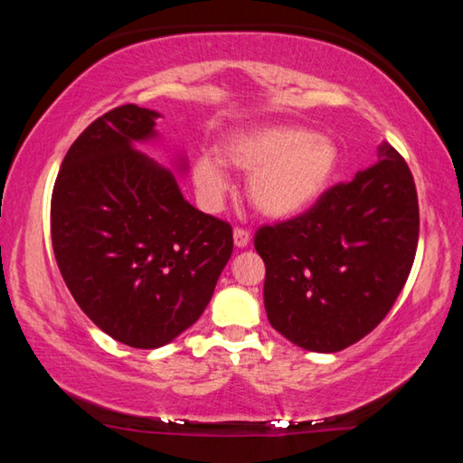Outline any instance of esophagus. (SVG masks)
<instances>
[{
  "label": "esophagus",
  "mask_w": 463,
  "mask_h": 463,
  "mask_svg": "<svg viewBox=\"0 0 463 463\" xmlns=\"http://www.w3.org/2000/svg\"><path fill=\"white\" fill-rule=\"evenodd\" d=\"M232 239H234V247L245 249L249 242H250V232L245 231V229H234Z\"/></svg>",
  "instance_id": "esophagus-1"
}]
</instances>
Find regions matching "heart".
<instances>
[{
	"mask_svg": "<svg viewBox=\"0 0 463 463\" xmlns=\"http://www.w3.org/2000/svg\"><path fill=\"white\" fill-rule=\"evenodd\" d=\"M225 165L249 175L247 194L257 213L292 218L323 198L339 167L333 138L296 124H273L232 132L224 138ZM218 156L202 153L194 161V182L203 198L218 202L226 192V171Z\"/></svg>",
	"mask_w": 463,
	"mask_h": 463,
	"instance_id": "b5f03b06",
	"label": "heart"
}]
</instances>
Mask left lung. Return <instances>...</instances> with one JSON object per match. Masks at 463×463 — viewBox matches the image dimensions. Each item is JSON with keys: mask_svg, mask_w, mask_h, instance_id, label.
Returning <instances> with one entry per match:
<instances>
[{"mask_svg": "<svg viewBox=\"0 0 463 463\" xmlns=\"http://www.w3.org/2000/svg\"><path fill=\"white\" fill-rule=\"evenodd\" d=\"M417 242L412 174L396 148L382 143L372 167L331 187L308 213L257 231L271 326L317 354L364 339L409 279Z\"/></svg>", "mask_w": 463, "mask_h": 463, "instance_id": "1", "label": "left lung"}]
</instances>
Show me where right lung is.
Returning a JSON list of instances; mask_svg holds the SVG:
<instances>
[{
	"label": "right lung",
	"mask_w": 463,
	"mask_h": 463,
	"mask_svg": "<svg viewBox=\"0 0 463 463\" xmlns=\"http://www.w3.org/2000/svg\"><path fill=\"white\" fill-rule=\"evenodd\" d=\"M159 112L127 104L85 128L51 200L54 260L96 326L135 349L163 347L206 310L232 255L229 222L184 198L174 169L137 151L159 138Z\"/></svg>",
	"instance_id": "obj_1"
}]
</instances>
